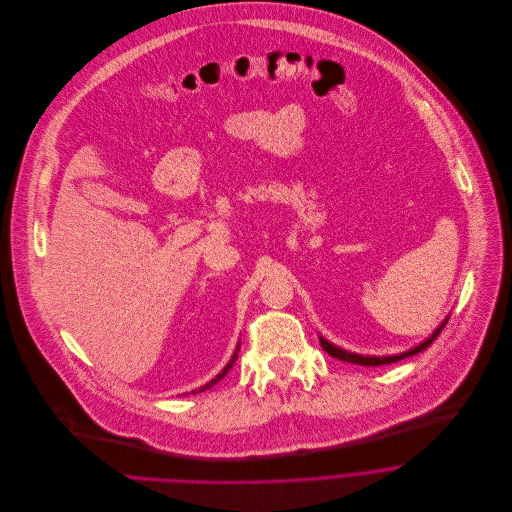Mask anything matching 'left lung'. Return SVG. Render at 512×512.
<instances>
[{"instance_id": "8db88e82", "label": "left lung", "mask_w": 512, "mask_h": 512, "mask_svg": "<svg viewBox=\"0 0 512 512\" xmlns=\"http://www.w3.org/2000/svg\"><path fill=\"white\" fill-rule=\"evenodd\" d=\"M448 321V319H446ZM446 321L424 341V343H420L418 347H414V349H410V351H405V353H401V355H387V357H369V355H357V353H349V351H345V349H339V347H335L333 343H329L327 339H323L321 337V347L331 355V357H335V359H339V361H347V363H355V365H365V367H377V365H389V363H395V361H399V359H403V357H412V355H416V353H420V351H424V349H428L432 343H434V339L442 333V329H444V325H446Z\"/></svg>"}]
</instances>
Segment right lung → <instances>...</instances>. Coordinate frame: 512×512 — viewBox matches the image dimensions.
<instances>
[{
    "label": "right lung",
    "mask_w": 512,
    "mask_h": 512,
    "mask_svg": "<svg viewBox=\"0 0 512 512\" xmlns=\"http://www.w3.org/2000/svg\"><path fill=\"white\" fill-rule=\"evenodd\" d=\"M238 349H240V343H238V347H236V353H234V357L230 359V363H228V365H226V367H224V369H222V371H220V373H218V375H216V377H214L212 381H208V383H206V385H203V387L195 389L197 393H199V391H206V389H210V387H214V385H216V383H218L220 379H224V377H226V373H228V371L232 369V365H234V361H236V357H238ZM195 391H193V393H195Z\"/></svg>",
    "instance_id": "add662e5"
}]
</instances>
